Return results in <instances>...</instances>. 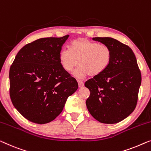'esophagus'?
I'll list each match as a JSON object with an SVG mask.
<instances>
[{"label":"esophagus","instance_id":"esophagus-1","mask_svg":"<svg viewBox=\"0 0 151 151\" xmlns=\"http://www.w3.org/2000/svg\"><path fill=\"white\" fill-rule=\"evenodd\" d=\"M78 85H79L80 88H82V87L84 86V82H83V81L78 80Z\"/></svg>","mask_w":151,"mask_h":151}]
</instances>
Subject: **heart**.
<instances>
[{"label": "heart", "mask_w": 151, "mask_h": 151, "mask_svg": "<svg viewBox=\"0 0 151 151\" xmlns=\"http://www.w3.org/2000/svg\"><path fill=\"white\" fill-rule=\"evenodd\" d=\"M112 58L110 47L86 39L72 41L68 50H62L59 54V62L62 68L70 73L77 67L74 75L82 78L87 75L97 76L107 70Z\"/></svg>", "instance_id": "b5f03b06"}]
</instances>
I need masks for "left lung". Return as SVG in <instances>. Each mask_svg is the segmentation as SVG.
Wrapping results in <instances>:
<instances>
[{
	"instance_id": "obj_1",
	"label": "left lung",
	"mask_w": 151,
	"mask_h": 151,
	"mask_svg": "<svg viewBox=\"0 0 151 151\" xmlns=\"http://www.w3.org/2000/svg\"><path fill=\"white\" fill-rule=\"evenodd\" d=\"M110 47L112 58L107 70L85 82L90 91L86 107L100 123L114 124L129 116L136 107L141 72L132 50L111 37H95Z\"/></svg>"
}]
</instances>
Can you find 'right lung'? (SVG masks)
Returning <instances> with one entry per match:
<instances>
[{
	"label": "right lung",
	"mask_w": 151,
	"mask_h": 151,
	"mask_svg": "<svg viewBox=\"0 0 151 151\" xmlns=\"http://www.w3.org/2000/svg\"><path fill=\"white\" fill-rule=\"evenodd\" d=\"M69 37L41 38L28 43L11 65V100L32 123L45 124L55 119L78 88L77 81L59 62L60 52Z\"/></svg>",
	"instance_id": "right-lung-1"
}]
</instances>
